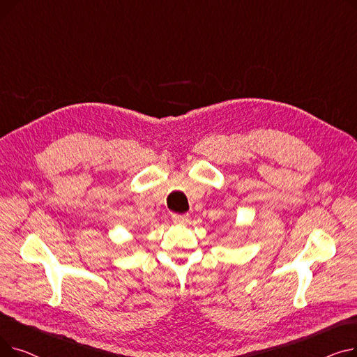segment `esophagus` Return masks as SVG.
Instances as JSON below:
<instances>
[{
    "instance_id": "obj_1",
    "label": "esophagus",
    "mask_w": 357,
    "mask_h": 357,
    "mask_svg": "<svg viewBox=\"0 0 357 357\" xmlns=\"http://www.w3.org/2000/svg\"><path fill=\"white\" fill-rule=\"evenodd\" d=\"M188 218H190V214H172V220L175 222H185L188 221Z\"/></svg>"
}]
</instances>
